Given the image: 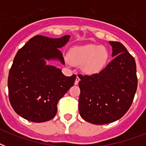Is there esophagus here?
I'll use <instances>...</instances> for the list:
<instances>
[{"instance_id": "1", "label": "esophagus", "mask_w": 146, "mask_h": 146, "mask_svg": "<svg viewBox=\"0 0 146 146\" xmlns=\"http://www.w3.org/2000/svg\"><path fill=\"white\" fill-rule=\"evenodd\" d=\"M80 77H76V80H75V82H74V84L75 85H78V83H79V82H80Z\"/></svg>"}]
</instances>
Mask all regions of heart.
<instances>
[{"instance_id": "obj_1", "label": "heart", "mask_w": 146, "mask_h": 146, "mask_svg": "<svg viewBox=\"0 0 146 146\" xmlns=\"http://www.w3.org/2000/svg\"><path fill=\"white\" fill-rule=\"evenodd\" d=\"M108 58L109 51L106 47L87 44L71 48L66 60L68 64L80 66L85 73H96L104 68Z\"/></svg>"}]
</instances>
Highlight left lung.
Wrapping results in <instances>:
<instances>
[{"label": "left lung", "instance_id": "1", "mask_svg": "<svg viewBox=\"0 0 146 146\" xmlns=\"http://www.w3.org/2000/svg\"><path fill=\"white\" fill-rule=\"evenodd\" d=\"M113 58L92 75H78L79 111L87 122L102 125L121 118L131 106L137 89L133 57L120 42H109Z\"/></svg>", "mask_w": 146, "mask_h": 146}]
</instances>
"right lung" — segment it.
I'll return each instance as SVG.
<instances>
[{
  "label": "right lung",
  "mask_w": 146,
  "mask_h": 146,
  "mask_svg": "<svg viewBox=\"0 0 146 146\" xmlns=\"http://www.w3.org/2000/svg\"><path fill=\"white\" fill-rule=\"evenodd\" d=\"M70 38L35 35L15 56L8 76L9 100L15 112L26 120L35 123L51 120L59 100L74 84L76 76H66L60 69L46 64L50 60L65 64L59 48Z\"/></svg>",
  "instance_id": "right-lung-1"
}]
</instances>
